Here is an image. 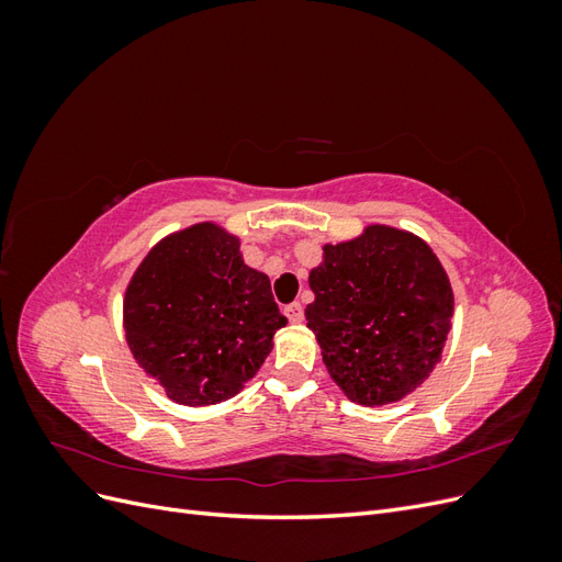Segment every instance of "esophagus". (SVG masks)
I'll use <instances>...</instances> for the list:
<instances>
[{"label":"esophagus","instance_id":"esophagus-1","mask_svg":"<svg viewBox=\"0 0 562 562\" xmlns=\"http://www.w3.org/2000/svg\"><path fill=\"white\" fill-rule=\"evenodd\" d=\"M283 314L288 316V321H291V323H302V321H304V310H302V304H300V302L285 304Z\"/></svg>","mask_w":562,"mask_h":562}]
</instances>
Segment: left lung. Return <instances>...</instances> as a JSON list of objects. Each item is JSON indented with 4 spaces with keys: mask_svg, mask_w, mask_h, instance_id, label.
I'll return each instance as SVG.
<instances>
[{
    "mask_svg": "<svg viewBox=\"0 0 562 562\" xmlns=\"http://www.w3.org/2000/svg\"><path fill=\"white\" fill-rule=\"evenodd\" d=\"M310 288L307 326L349 401L396 403L440 361L454 295L443 265L419 236L368 225L351 241L326 244Z\"/></svg>",
    "mask_w": 562,
    "mask_h": 562,
    "instance_id": "8db88e82",
    "label": "left lung"
}]
</instances>
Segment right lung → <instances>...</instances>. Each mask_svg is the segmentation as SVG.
I'll use <instances>...</instances> for the list:
<instances>
[{
	"label": "right lung",
	"instance_id": "right-lung-1",
	"mask_svg": "<svg viewBox=\"0 0 562 562\" xmlns=\"http://www.w3.org/2000/svg\"><path fill=\"white\" fill-rule=\"evenodd\" d=\"M239 246L220 225L199 223L168 234L128 281V349L180 405L239 394L288 323L269 277L244 262Z\"/></svg>",
	"mask_w": 562,
	"mask_h": 562
}]
</instances>
